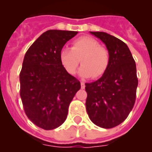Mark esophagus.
Wrapping results in <instances>:
<instances>
[{
  "label": "esophagus",
  "instance_id": "obj_1",
  "mask_svg": "<svg viewBox=\"0 0 152 152\" xmlns=\"http://www.w3.org/2000/svg\"><path fill=\"white\" fill-rule=\"evenodd\" d=\"M80 85H81V88H83H83H85V83H84L83 80L80 81Z\"/></svg>",
  "mask_w": 152,
  "mask_h": 152
}]
</instances>
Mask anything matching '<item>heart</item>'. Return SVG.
<instances>
[{"mask_svg": "<svg viewBox=\"0 0 152 152\" xmlns=\"http://www.w3.org/2000/svg\"><path fill=\"white\" fill-rule=\"evenodd\" d=\"M61 64L68 73L74 74L80 62L79 74L83 77L98 78L108 68L110 56L106 49L93 38L83 36L72 42V48L64 47L59 53Z\"/></svg>", "mask_w": 152, "mask_h": 152, "instance_id": "obj_1", "label": "heart"}]
</instances>
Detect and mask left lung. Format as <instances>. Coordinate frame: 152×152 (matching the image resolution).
Segmentation results:
<instances>
[{"label": "left lung", "mask_w": 152, "mask_h": 152, "mask_svg": "<svg viewBox=\"0 0 152 152\" xmlns=\"http://www.w3.org/2000/svg\"><path fill=\"white\" fill-rule=\"evenodd\" d=\"M90 33L106 45L110 62L101 78L85 83L86 110L95 125L111 129L123 122L134 106L138 85L137 67L124 42L106 32Z\"/></svg>", "instance_id": "1"}]
</instances>
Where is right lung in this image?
<instances>
[{"label":"right lung","instance_id":"right-lung-1","mask_svg":"<svg viewBox=\"0 0 152 152\" xmlns=\"http://www.w3.org/2000/svg\"><path fill=\"white\" fill-rule=\"evenodd\" d=\"M78 32L49 30L30 46L20 74V97L27 118L46 130L66 120L70 102L80 82L61 64L60 50Z\"/></svg>","mask_w":152,"mask_h":152}]
</instances>
